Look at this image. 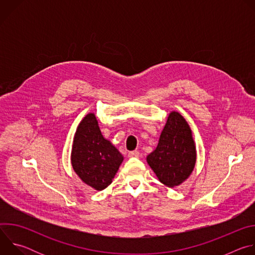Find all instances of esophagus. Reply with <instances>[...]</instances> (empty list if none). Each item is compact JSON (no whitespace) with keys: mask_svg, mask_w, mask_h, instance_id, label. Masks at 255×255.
<instances>
[{"mask_svg":"<svg viewBox=\"0 0 255 255\" xmlns=\"http://www.w3.org/2000/svg\"><path fill=\"white\" fill-rule=\"evenodd\" d=\"M139 155H140V153H139V151H137V150L131 151V152L128 153V157H131V158H133V157L137 158V157H139Z\"/></svg>","mask_w":255,"mask_h":255,"instance_id":"obj_1","label":"esophagus"}]
</instances>
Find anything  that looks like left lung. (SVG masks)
Here are the masks:
<instances>
[{"mask_svg": "<svg viewBox=\"0 0 255 255\" xmlns=\"http://www.w3.org/2000/svg\"><path fill=\"white\" fill-rule=\"evenodd\" d=\"M196 158V146L189 124L179 113L171 112L156 149L146 158L149 166L160 183L173 188L190 176Z\"/></svg>", "mask_w": 255, "mask_h": 255, "instance_id": "8db88e82", "label": "left lung"}]
</instances>
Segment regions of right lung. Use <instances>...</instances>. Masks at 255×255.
<instances>
[{"instance_id": "right-lung-1", "label": "right lung", "mask_w": 255, "mask_h": 255, "mask_svg": "<svg viewBox=\"0 0 255 255\" xmlns=\"http://www.w3.org/2000/svg\"><path fill=\"white\" fill-rule=\"evenodd\" d=\"M123 155L101 133L95 114H88L80 123L71 150V164L88 186L97 191L112 183Z\"/></svg>"}]
</instances>
